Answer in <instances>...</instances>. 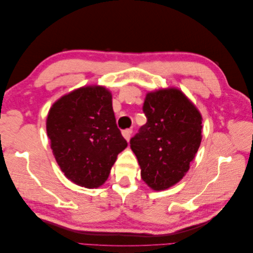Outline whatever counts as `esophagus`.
<instances>
[{
  "mask_svg": "<svg viewBox=\"0 0 253 253\" xmlns=\"http://www.w3.org/2000/svg\"><path fill=\"white\" fill-rule=\"evenodd\" d=\"M131 134H132L131 128H126V129H124V131H122V136L125 137L126 141H128L129 138H131Z\"/></svg>",
  "mask_w": 253,
  "mask_h": 253,
  "instance_id": "esophagus-1",
  "label": "esophagus"
}]
</instances>
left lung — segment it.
Masks as SVG:
<instances>
[{
	"label": "left lung",
	"mask_w": 253,
	"mask_h": 253,
	"mask_svg": "<svg viewBox=\"0 0 253 253\" xmlns=\"http://www.w3.org/2000/svg\"><path fill=\"white\" fill-rule=\"evenodd\" d=\"M147 124L129 140L141 178L153 190L178 182L190 168L202 141V115L177 88L147 94Z\"/></svg>",
	"instance_id": "obj_1"
}]
</instances>
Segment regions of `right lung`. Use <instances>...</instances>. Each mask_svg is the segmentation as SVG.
<instances>
[{
    "label": "right lung",
    "instance_id": "1",
    "mask_svg": "<svg viewBox=\"0 0 253 253\" xmlns=\"http://www.w3.org/2000/svg\"><path fill=\"white\" fill-rule=\"evenodd\" d=\"M46 131L61 171L88 189L103 185L127 147L116 125L112 94L103 86H84L61 97L49 110Z\"/></svg>",
    "mask_w": 253,
    "mask_h": 253
}]
</instances>
